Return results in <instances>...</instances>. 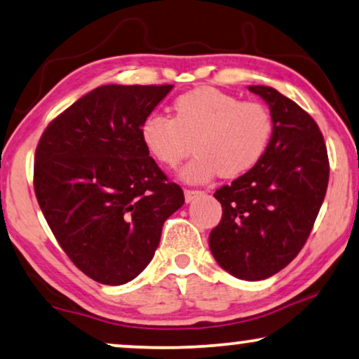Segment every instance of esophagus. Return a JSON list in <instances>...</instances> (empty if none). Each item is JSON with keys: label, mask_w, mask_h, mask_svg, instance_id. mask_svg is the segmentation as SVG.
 <instances>
[{"label": "esophagus", "mask_w": 359, "mask_h": 359, "mask_svg": "<svg viewBox=\"0 0 359 359\" xmlns=\"http://www.w3.org/2000/svg\"><path fill=\"white\" fill-rule=\"evenodd\" d=\"M185 201L189 203V201H194L195 198H198L200 195H203V191L201 190H190V189H185Z\"/></svg>", "instance_id": "1"}]
</instances>
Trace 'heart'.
Listing matches in <instances>:
<instances>
[{
    "instance_id": "obj_1",
    "label": "heart",
    "mask_w": 359,
    "mask_h": 359,
    "mask_svg": "<svg viewBox=\"0 0 359 359\" xmlns=\"http://www.w3.org/2000/svg\"><path fill=\"white\" fill-rule=\"evenodd\" d=\"M273 117L265 104L242 100L215 88H196L174 100V118L151 114L140 125L141 143L151 158L174 169L194 149L182 169L187 182L215 175L237 179L255 168L273 138Z\"/></svg>"
}]
</instances>
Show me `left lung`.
Masks as SVG:
<instances>
[{"label":"left lung","mask_w":359,"mask_h":359,"mask_svg":"<svg viewBox=\"0 0 359 359\" xmlns=\"http://www.w3.org/2000/svg\"><path fill=\"white\" fill-rule=\"evenodd\" d=\"M269 104L275 130L264 158L215 191L223 218L210 232L211 254L241 280L278 273L304 247L325 198L329 156L316 120L269 86H249Z\"/></svg>","instance_id":"left-lung-1"}]
</instances>
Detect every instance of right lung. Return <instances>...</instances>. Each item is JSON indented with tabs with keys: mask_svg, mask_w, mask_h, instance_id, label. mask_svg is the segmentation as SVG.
I'll return each mask as SVG.
<instances>
[{
	"mask_svg": "<svg viewBox=\"0 0 359 359\" xmlns=\"http://www.w3.org/2000/svg\"><path fill=\"white\" fill-rule=\"evenodd\" d=\"M172 88H95L48 123L35 149L40 210L69 260L102 285L146 269L164 221L185 201L140 138L141 122Z\"/></svg>",
	"mask_w": 359,
	"mask_h": 359,
	"instance_id": "add662e5",
	"label": "right lung"
}]
</instances>
